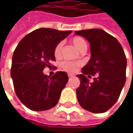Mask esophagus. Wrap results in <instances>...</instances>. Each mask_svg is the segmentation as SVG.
Here are the masks:
<instances>
[{"label": "esophagus", "instance_id": "34e87169", "mask_svg": "<svg viewBox=\"0 0 133 133\" xmlns=\"http://www.w3.org/2000/svg\"><path fill=\"white\" fill-rule=\"evenodd\" d=\"M68 76H69V78H72V77H74L75 75H73V74H68Z\"/></svg>", "mask_w": 133, "mask_h": 133}]
</instances>
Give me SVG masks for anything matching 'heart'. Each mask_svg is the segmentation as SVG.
<instances>
[{
  "mask_svg": "<svg viewBox=\"0 0 133 133\" xmlns=\"http://www.w3.org/2000/svg\"><path fill=\"white\" fill-rule=\"evenodd\" d=\"M72 43L75 46V47L78 50H79L80 52L84 49H87V44L85 41L81 37H74L72 39ZM62 46L63 44L61 42H60L58 44L55 46V47L54 49V55L55 58H59L61 55V50H62ZM81 66L80 63L78 62H71V61H64L61 64V68L66 71V72H74L77 69H78Z\"/></svg>",
  "mask_w": 133,
  "mask_h": 133,
  "instance_id": "obj_1",
  "label": "heart"
}]
</instances>
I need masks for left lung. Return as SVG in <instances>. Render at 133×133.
<instances>
[{
    "label": "left lung",
    "mask_w": 133,
    "mask_h": 133,
    "mask_svg": "<svg viewBox=\"0 0 133 133\" xmlns=\"http://www.w3.org/2000/svg\"><path fill=\"white\" fill-rule=\"evenodd\" d=\"M75 35L89 42L91 58L81 69L77 98L81 107L102 113L110 110L120 96L126 82L127 58L124 49L115 37L101 29L76 31ZM96 74L92 83L91 75Z\"/></svg>",
    "instance_id": "8db88e82"
}]
</instances>
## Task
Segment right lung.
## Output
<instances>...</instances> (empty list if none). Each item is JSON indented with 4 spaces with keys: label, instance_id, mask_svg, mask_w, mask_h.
Returning a JSON list of instances; mask_svg holds the SVG:
<instances>
[{
    "label": "right lung",
    "instance_id": "add662e5",
    "mask_svg": "<svg viewBox=\"0 0 133 133\" xmlns=\"http://www.w3.org/2000/svg\"><path fill=\"white\" fill-rule=\"evenodd\" d=\"M71 32L38 29L21 39L15 49L11 67L13 86L18 98L29 110L44 111L57 104L68 75L58 71L50 77L43 70L55 61V46Z\"/></svg>",
    "mask_w": 133,
    "mask_h": 133
}]
</instances>
